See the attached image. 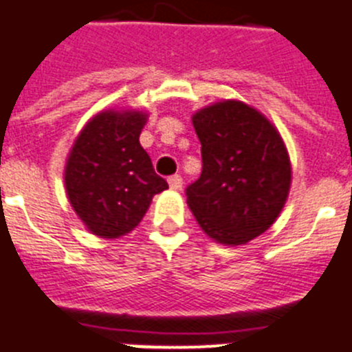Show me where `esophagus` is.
I'll return each mask as SVG.
<instances>
[{"label":"esophagus","instance_id":"obj_1","mask_svg":"<svg viewBox=\"0 0 352 352\" xmlns=\"http://www.w3.org/2000/svg\"><path fill=\"white\" fill-rule=\"evenodd\" d=\"M168 184H170L171 190H181L182 188V177L181 175H171L168 179Z\"/></svg>","mask_w":352,"mask_h":352}]
</instances>
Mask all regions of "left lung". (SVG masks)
Here are the masks:
<instances>
[{
	"instance_id": "1",
	"label": "left lung",
	"mask_w": 352,
	"mask_h": 352,
	"mask_svg": "<svg viewBox=\"0 0 352 352\" xmlns=\"http://www.w3.org/2000/svg\"><path fill=\"white\" fill-rule=\"evenodd\" d=\"M192 120L203 171L186 188L188 206L212 239L245 245L270 228L287 201V148L276 127L243 102H217Z\"/></svg>"
}]
</instances>
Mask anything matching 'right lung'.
Segmentation results:
<instances>
[{"label":"right lung","instance_id":"obj_1","mask_svg":"<svg viewBox=\"0 0 352 352\" xmlns=\"http://www.w3.org/2000/svg\"><path fill=\"white\" fill-rule=\"evenodd\" d=\"M146 115L106 111L96 115L76 138L65 188L71 206L93 234L115 239L142 221L155 193L168 182L155 173L138 137Z\"/></svg>","mask_w":352,"mask_h":352}]
</instances>
